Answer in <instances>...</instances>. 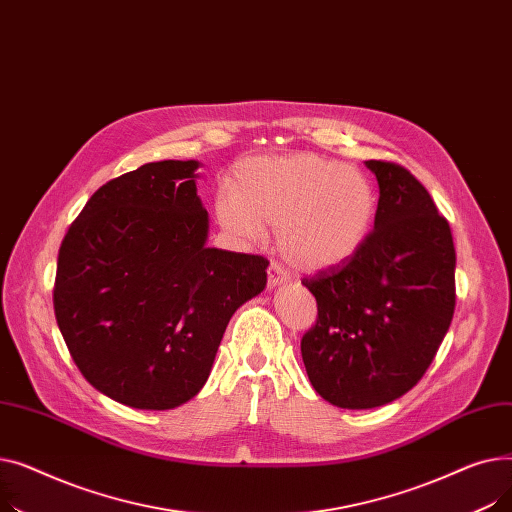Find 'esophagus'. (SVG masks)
Listing matches in <instances>:
<instances>
[{
    "label": "esophagus",
    "mask_w": 512,
    "mask_h": 512,
    "mask_svg": "<svg viewBox=\"0 0 512 512\" xmlns=\"http://www.w3.org/2000/svg\"><path fill=\"white\" fill-rule=\"evenodd\" d=\"M286 282V272L280 263H272L270 270H267V288L274 290L276 286Z\"/></svg>",
    "instance_id": "34e87169"
}]
</instances>
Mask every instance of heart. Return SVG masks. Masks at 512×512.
I'll list each match as a JSON object with an SVG mask.
<instances>
[{"label": "heart", "mask_w": 512, "mask_h": 512, "mask_svg": "<svg viewBox=\"0 0 512 512\" xmlns=\"http://www.w3.org/2000/svg\"><path fill=\"white\" fill-rule=\"evenodd\" d=\"M378 197L353 166L315 153L247 159L213 211L220 228L257 242L278 228L282 255L301 270H326L355 257L367 242Z\"/></svg>", "instance_id": "obj_1"}]
</instances>
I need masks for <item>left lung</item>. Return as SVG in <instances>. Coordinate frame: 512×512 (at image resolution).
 I'll list each match as a JSON object with an SVG mask.
<instances>
[{
    "label": "left lung",
    "instance_id": "left-lung-1",
    "mask_svg": "<svg viewBox=\"0 0 512 512\" xmlns=\"http://www.w3.org/2000/svg\"><path fill=\"white\" fill-rule=\"evenodd\" d=\"M380 186L373 232L348 261L305 278L317 324L301 340L315 392L340 409L407 394L432 365L454 315L448 222L402 166L369 159Z\"/></svg>",
    "mask_w": 512,
    "mask_h": 512
}]
</instances>
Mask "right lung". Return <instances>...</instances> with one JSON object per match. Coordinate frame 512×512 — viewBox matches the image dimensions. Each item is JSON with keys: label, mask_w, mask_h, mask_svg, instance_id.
Segmentation results:
<instances>
[{"label": "right lung", "mask_w": 512, "mask_h": 512, "mask_svg": "<svg viewBox=\"0 0 512 512\" xmlns=\"http://www.w3.org/2000/svg\"><path fill=\"white\" fill-rule=\"evenodd\" d=\"M199 166L153 161L103 184L60 247L53 309L68 351L132 409L197 396L230 317L267 282L265 257L207 247Z\"/></svg>", "instance_id": "add662e5"}]
</instances>
